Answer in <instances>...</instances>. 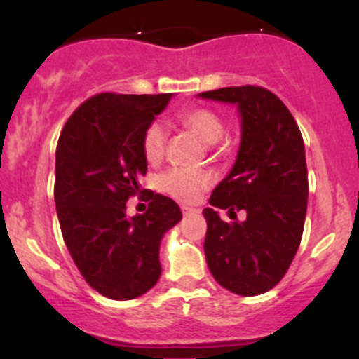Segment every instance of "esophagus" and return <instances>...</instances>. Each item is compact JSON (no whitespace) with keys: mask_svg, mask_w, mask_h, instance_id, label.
Instances as JSON below:
<instances>
[{"mask_svg":"<svg viewBox=\"0 0 359 359\" xmlns=\"http://www.w3.org/2000/svg\"><path fill=\"white\" fill-rule=\"evenodd\" d=\"M182 213L184 215H193V213H200V210L191 208V206H182Z\"/></svg>","mask_w":359,"mask_h":359,"instance_id":"esophagus-1","label":"esophagus"}]
</instances>
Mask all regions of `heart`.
Segmentation results:
<instances>
[{
  "instance_id": "heart-1",
  "label": "heart",
  "mask_w": 359,
  "mask_h": 359,
  "mask_svg": "<svg viewBox=\"0 0 359 359\" xmlns=\"http://www.w3.org/2000/svg\"><path fill=\"white\" fill-rule=\"evenodd\" d=\"M179 121L194 133L206 146L219 142L226 132V125L220 114L208 107H191L179 114ZM166 144V128L163 123L154 121L146 128L142 135V151L147 161L156 163L163 158ZM213 179L205 170L175 168L163 173L159 187L175 200L193 203L212 186Z\"/></svg>"
}]
</instances>
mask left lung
I'll return each instance as SVG.
<instances>
[{
	"label": "left lung",
	"instance_id": "obj_1",
	"mask_svg": "<svg viewBox=\"0 0 359 359\" xmlns=\"http://www.w3.org/2000/svg\"><path fill=\"white\" fill-rule=\"evenodd\" d=\"M198 97L234 104L241 119L236 161L210 196L205 257L229 292L260 295L276 287L299 250L307 210L304 140L283 102L262 86H226ZM227 209L233 223H224ZM243 209L248 219L238 221Z\"/></svg>",
	"mask_w": 359,
	"mask_h": 359
}]
</instances>
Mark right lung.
<instances>
[{
  "label": "right lung",
  "mask_w": 359,
  "mask_h": 359,
  "mask_svg": "<svg viewBox=\"0 0 359 359\" xmlns=\"http://www.w3.org/2000/svg\"><path fill=\"white\" fill-rule=\"evenodd\" d=\"M173 93H99L67 119L55 151V206L64 241L86 283L112 300L144 295L161 276V238L182 219L179 205L151 196L128 217L147 159L142 135Z\"/></svg>",
  "instance_id": "obj_1"
}]
</instances>
